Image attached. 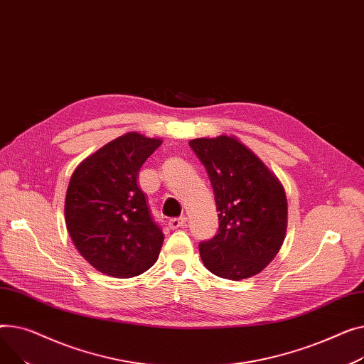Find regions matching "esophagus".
<instances>
[{
	"mask_svg": "<svg viewBox=\"0 0 364 364\" xmlns=\"http://www.w3.org/2000/svg\"><path fill=\"white\" fill-rule=\"evenodd\" d=\"M186 223V219L185 218H173L168 220V228L170 229H179V228H183Z\"/></svg>",
	"mask_w": 364,
	"mask_h": 364,
	"instance_id": "34e87169",
	"label": "esophagus"
}]
</instances>
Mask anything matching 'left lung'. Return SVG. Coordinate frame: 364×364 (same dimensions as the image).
Masks as SVG:
<instances>
[{
  "instance_id": "1",
  "label": "left lung",
  "mask_w": 364,
  "mask_h": 364,
  "mask_svg": "<svg viewBox=\"0 0 364 364\" xmlns=\"http://www.w3.org/2000/svg\"><path fill=\"white\" fill-rule=\"evenodd\" d=\"M204 164L219 211V232L200 244L204 266L241 281L260 273L279 252L288 225L281 181L237 136L189 141Z\"/></svg>"
}]
</instances>
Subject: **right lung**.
Returning <instances> with one entry per match:
<instances>
[{"label":"right lung","mask_w":364,"mask_h":364,"mask_svg":"<svg viewBox=\"0 0 364 364\" xmlns=\"http://www.w3.org/2000/svg\"><path fill=\"white\" fill-rule=\"evenodd\" d=\"M160 138L127 132L85 159L70 178L64 218L70 238L98 272L119 279L151 267L163 245L138 173Z\"/></svg>","instance_id":"add662e5"}]
</instances>
